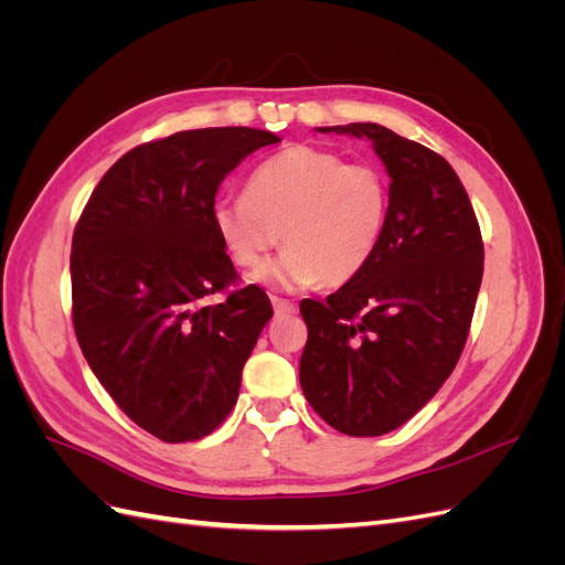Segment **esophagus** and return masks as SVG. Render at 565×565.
<instances>
[{
  "label": "esophagus",
  "mask_w": 565,
  "mask_h": 565,
  "mask_svg": "<svg viewBox=\"0 0 565 565\" xmlns=\"http://www.w3.org/2000/svg\"><path fill=\"white\" fill-rule=\"evenodd\" d=\"M270 303H273V309H276V313H278V316L295 313V303H292V301L280 299V297H270Z\"/></svg>",
  "instance_id": "1"
}]
</instances>
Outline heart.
Listing matches in <instances>:
<instances>
[{
	"label": "heart",
	"instance_id": "1",
	"mask_svg": "<svg viewBox=\"0 0 565 565\" xmlns=\"http://www.w3.org/2000/svg\"><path fill=\"white\" fill-rule=\"evenodd\" d=\"M391 210V185L372 162H347L334 150L289 146L254 169L243 198L214 204V228L235 266L266 270L280 287L344 285L380 249Z\"/></svg>",
	"mask_w": 565,
	"mask_h": 565
}]
</instances>
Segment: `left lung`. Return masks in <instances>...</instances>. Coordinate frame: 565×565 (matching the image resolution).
Segmentation results:
<instances>
[{
  "label": "left lung",
  "mask_w": 565,
  "mask_h": 565,
  "mask_svg": "<svg viewBox=\"0 0 565 565\" xmlns=\"http://www.w3.org/2000/svg\"><path fill=\"white\" fill-rule=\"evenodd\" d=\"M365 136L391 177L380 249L324 303L303 299L309 328L299 382L332 429L382 436L434 398L465 351L483 237L471 200L438 152L372 122L320 127Z\"/></svg>",
  "instance_id": "8db88e82"
}]
</instances>
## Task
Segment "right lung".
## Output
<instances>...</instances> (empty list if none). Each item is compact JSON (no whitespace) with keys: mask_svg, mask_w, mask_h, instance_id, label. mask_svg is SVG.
Wrapping results in <instances>:
<instances>
[{"mask_svg":"<svg viewBox=\"0 0 565 565\" xmlns=\"http://www.w3.org/2000/svg\"><path fill=\"white\" fill-rule=\"evenodd\" d=\"M278 141L212 127L136 146L98 181L75 226L79 349L117 407L164 443L210 436L228 417L273 316L262 287H237L212 212L221 181Z\"/></svg>","mask_w":565,"mask_h":565,"instance_id":"add662e5","label":"right lung"}]
</instances>
